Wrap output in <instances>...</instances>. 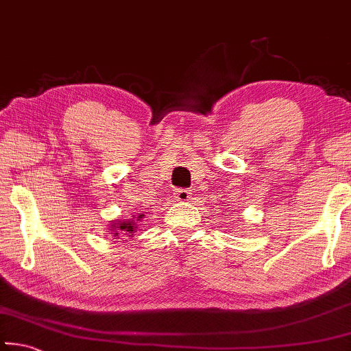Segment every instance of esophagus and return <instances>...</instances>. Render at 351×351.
Here are the masks:
<instances>
[{"instance_id":"1","label":"esophagus","mask_w":351,"mask_h":351,"mask_svg":"<svg viewBox=\"0 0 351 351\" xmlns=\"http://www.w3.org/2000/svg\"><path fill=\"white\" fill-rule=\"evenodd\" d=\"M190 190H187V189H176L175 190V198L178 199V201H187L189 198H190Z\"/></svg>"}]
</instances>
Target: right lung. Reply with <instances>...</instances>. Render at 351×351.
I'll return each instance as SVG.
<instances>
[{"label": "right lung", "instance_id": "1", "mask_svg": "<svg viewBox=\"0 0 351 351\" xmlns=\"http://www.w3.org/2000/svg\"><path fill=\"white\" fill-rule=\"evenodd\" d=\"M144 215H139L138 218H142ZM110 232L112 234V237H119L121 234L123 235H133V232H136V221L134 219H128V221H112L110 224Z\"/></svg>", "mask_w": 351, "mask_h": 351}]
</instances>
